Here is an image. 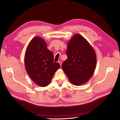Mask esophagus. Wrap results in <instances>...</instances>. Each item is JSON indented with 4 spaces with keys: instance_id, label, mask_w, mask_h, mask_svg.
Here are the masks:
<instances>
[{
    "instance_id": "obj_1",
    "label": "esophagus",
    "mask_w": 120,
    "mask_h": 120,
    "mask_svg": "<svg viewBox=\"0 0 120 120\" xmlns=\"http://www.w3.org/2000/svg\"><path fill=\"white\" fill-rule=\"evenodd\" d=\"M58 63H59L60 66H61V64H62V61H58Z\"/></svg>"
}]
</instances>
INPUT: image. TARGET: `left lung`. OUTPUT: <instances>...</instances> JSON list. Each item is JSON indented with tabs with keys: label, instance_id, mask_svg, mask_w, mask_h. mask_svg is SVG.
Listing matches in <instances>:
<instances>
[{
	"label": "left lung",
	"instance_id": "left-lung-1",
	"mask_svg": "<svg viewBox=\"0 0 120 120\" xmlns=\"http://www.w3.org/2000/svg\"><path fill=\"white\" fill-rule=\"evenodd\" d=\"M67 59L62 68L70 82L74 86L86 83L93 75L96 55L93 48L82 35L77 34L68 42Z\"/></svg>",
	"mask_w": 120,
	"mask_h": 120
}]
</instances>
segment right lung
Segmentation results:
<instances>
[{"label":"right lung","instance_id":"obj_1","mask_svg":"<svg viewBox=\"0 0 120 120\" xmlns=\"http://www.w3.org/2000/svg\"><path fill=\"white\" fill-rule=\"evenodd\" d=\"M25 67L31 80L37 85L46 86L60 68L53 62V55L47 48L45 41L40 37L33 38L28 45L24 57Z\"/></svg>","mask_w":120,"mask_h":120}]
</instances>
